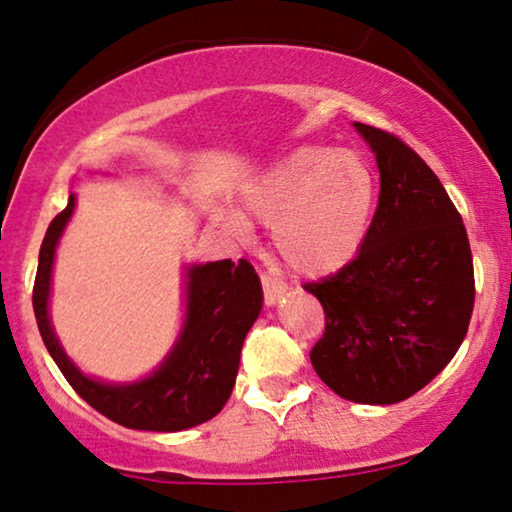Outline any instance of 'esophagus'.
I'll return each instance as SVG.
<instances>
[{
	"label": "esophagus",
	"instance_id": "esophagus-1",
	"mask_svg": "<svg viewBox=\"0 0 512 512\" xmlns=\"http://www.w3.org/2000/svg\"><path fill=\"white\" fill-rule=\"evenodd\" d=\"M261 284H263L265 305H275V303H279V298L284 296V286H282V282H277V279L270 277V275H261Z\"/></svg>",
	"mask_w": 512,
	"mask_h": 512
}]
</instances>
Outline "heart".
Listing matches in <instances>:
<instances>
[{"instance_id":"b5f03b06","label":"heart","mask_w":512,"mask_h":512,"mask_svg":"<svg viewBox=\"0 0 512 512\" xmlns=\"http://www.w3.org/2000/svg\"><path fill=\"white\" fill-rule=\"evenodd\" d=\"M242 200L251 216L272 221V242L289 268L324 277L352 263L366 242L377 181L352 151L298 146L251 181ZM216 221L235 235L251 230L233 209H216Z\"/></svg>"}]
</instances>
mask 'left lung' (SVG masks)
Masks as SVG:
<instances>
[{
    "mask_svg": "<svg viewBox=\"0 0 512 512\" xmlns=\"http://www.w3.org/2000/svg\"><path fill=\"white\" fill-rule=\"evenodd\" d=\"M380 170V200L352 263L305 284L326 314L310 361L335 394L391 405L457 354L473 314V256L461 214L429 165L373 125L354 123Z\"/></svg>",
    "mask_w": 512,
    "mask_h": 512,
    "instance_id": "1",
    "label": "left lung"
}]
</instances>
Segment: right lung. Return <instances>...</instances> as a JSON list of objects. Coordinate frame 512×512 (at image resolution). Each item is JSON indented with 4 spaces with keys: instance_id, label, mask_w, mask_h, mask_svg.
<instances>
[{
    "instance_id": "obj_1",
    "label": "right lung",
    "mask_w": 512,
    "mask_h": 512,
    "mask_svg": "<svg viewBox=\"0 0 512 512\" xmlns=\"http://www.w3.org/2000/svg\"><path fill=\"white\" fill-rule=\"evenodd\" d=\"M76 195L55 216L39 251L34 279V317L48 354L88 405L111 422L139 431H184L216 417L235 387L249 328L263 307L261 279L249 261L230 258L186 268V314L179 338L165 361L137 382H102L83 375L53 331L48 298L55 249L72 219Z\"/></svg>"
}]
</instances>
